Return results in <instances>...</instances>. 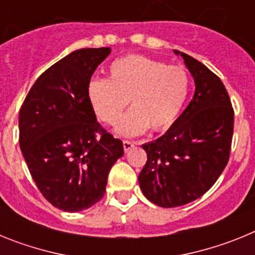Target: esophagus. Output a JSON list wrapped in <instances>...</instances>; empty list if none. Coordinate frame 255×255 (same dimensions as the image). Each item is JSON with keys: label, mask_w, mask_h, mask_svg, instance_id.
<instances>
[{"label": "esophagus", "mask_w": 255, "mask_h": 255, "mask_svg": "<svg viewBox=\"0 0 255 255\" xmlns=\"http://www.w3.org/2000/svg\"><path fill=\"white\" fill-rule=\"evenodd\" d=\"M124 150L125 152H129L132 147H134V141H130V140H124Z\"/></svg>", "instance_id": "1"}]
</instances>
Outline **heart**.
I'll use <instances>...</instances> for the list:
<instances>
[{"instance_id": "heart-1", "label": "heart", "mask_w": 255, "mask_h": 255, "mask_svg": "<svg viewBox=\"0 0 255 255\" xmlns=\"http://www.w3.org/2000/svg\"><path fill=\"white\" fill-rule=\"evenodd\" d=\"M108 79H92L87 97L97 117L116 125L129 101L132 108L121 119L116 131L134 136L148 128L170 129L176 123L190 91V78L182 66L145 56L117 58L108 67Z\"/></svg>"}]
</instances>
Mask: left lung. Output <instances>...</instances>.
<instances>
[{"mask_svg":"<svg viewBox=\"0 0 255 255\" xmlns=\"http://www.w3.org/2000/svg\"><path fill=\"white\" fill-rule=\"evenodd\" d=\"M175 53L194 78V97L166 134L141 145L148 159L138 177L144 197L163 208L190 203L212 188L229 162L234 134L224 83L191 56Z\"/></svg>","mask_w":255,"mask_h":255,"instance_id":"left-lung-1","label":"left lung"}]
</instances>
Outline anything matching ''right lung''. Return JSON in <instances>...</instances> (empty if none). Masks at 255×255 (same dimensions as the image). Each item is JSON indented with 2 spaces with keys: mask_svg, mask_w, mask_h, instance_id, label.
I'll use <instances>...</instances> for the list:
<instances>
[{
  "mask_svg": "<svg viewBox=\"0 0 255 255\" xmlns=\"http://www.w3.org/2000/svg\"><path fill=\"white\" fill-rule=\"evenodd\" d=\"M110 53V47L71 52L35 80L20 108L19 144L29 172L61 211L100 202L124 154L123 141L100 125L87 97L88 83Z\"/></svg>",
  "mask_w": 255,
  "mask_h": 255,
  "instance_id": "add662e5",
  "label": "right lung"
}]
</instances>
